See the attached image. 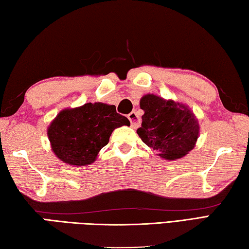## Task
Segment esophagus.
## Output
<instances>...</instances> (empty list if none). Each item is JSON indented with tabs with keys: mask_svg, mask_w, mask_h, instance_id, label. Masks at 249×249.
<instances>
[{
	"mask_svg": "<svg viewBox=\"0 0 249 249\" xmlns=\"http://www.w3.org/2000/svg\"><path fill=\"white\" fill-rule=\"evenodd\" d=\"M128 120L130 121V125H132L133 128H137L139 125V116L137 115L136 112H130L127 115Z\"/></svg>",
	"mask_w": 249,
	"mask_h": 249,
	"instance_id": "1",
	"label": "esophagus"
}]
</instances>
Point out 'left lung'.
Listing matches in <instances>:
<instances>
[{
  "instance_id": "1",
  "label": "left lung",
  "mask_w": 249,
  "mask_h": 249,
  "mask_svg": "<svg viewBox=\"0 0 249 249\" xmlns=\"http://www.w3.org/2000/svg\"><path fill=\"white\" fill-rule=\"evenodd\" d=\"M140 109L144 113L138 136L162 159H179L195 147L199 124L187 106L148 93L140 99Z\"/></svg>"
}]
</instances>
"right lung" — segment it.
Segmentation results:
<instances>
[{"instance_id":"obj_1","label":"right lung","mask_w":249,"mask_h":249,"mask_svg":"<svg viewBox=\"0 0 249 249\" xmlns=\"http://www.w3.org/2000/svg\"><path fill=\"white\" fill-rule=\"evenodd\" d=\"M129 125L127 117L116 113L115 106L86 103L62 110L48 127L52 151L64 163L84 166L93 163L107 144L113 130Z\"/></svg>"}]
</instances>
